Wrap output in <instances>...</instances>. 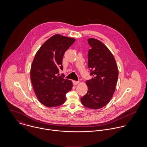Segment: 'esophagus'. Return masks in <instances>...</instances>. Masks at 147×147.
<instances>
[{
    "label": "esophagus",
    "mask_w": 147,
    "mask_h": 147,
    "mask_svg": "<svg viewBox=\"0 0 147 147\" xmlns=\"http://www.w3.org/2000/svg\"><path fill=\"white\" fill-rule=\"evenodd\" d=\"M79 83V81H73V84L74 85H77Z\"/></svg>",
    "instance_id": "obj_1"
}]
</instances>
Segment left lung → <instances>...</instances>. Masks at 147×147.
<instances>
[{
	"label": "left lung",
	"mask_w": 147,
	"mask_h": 147,
	"mask_svg": "<svg viewBox=\"0 0 147 147\" xmlns=\"http://www.w3.org/2000/svg\"><path fill=\"white\" fill-rule=\"evenodd\" d=\"M91 49L88 54V66L92 79L86 80L88 90L82 97L85 107L98 109L107 105L115 92L118 78V70L114 56L100 41L89 38Z\"/></svg>",
	"instance_id": "1"
}]
</instances>
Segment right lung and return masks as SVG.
I'll list each match as a JSON object with an SVG mask.
<instances>
[{"mask_svg": "<svg viewBox=\"0 0 147 147\" xmlns=\"http://www.w3.org/2000/svg\"><path fill=\"white\" fill-rule=\"evenodd\" d=\"M75 40L55 34L45 42L37 52L30 69V79L39 101L47 107H56L66 100L72 83L65 79L62 60L65 52Z\"/></svg>", "mask_w": 147, "mask_h": 147, "instance_id": "right-lung-1", "label": "right lung"}]
</instances>
